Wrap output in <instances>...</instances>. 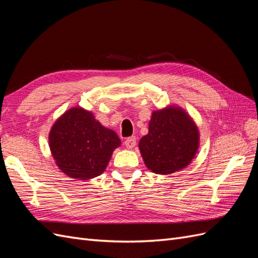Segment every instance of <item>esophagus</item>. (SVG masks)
Instances as JSON below:
<instances>
[{
  "label": "esophagus",
  "instance_id": "1",
  "mask_svg": "<svg viewBox=\"0 0 258 258\" xmlns=\"http://www.w3.org/2000/svg\"><path fill=\"white\" fill-rule=\"evenodd\" d=\"M137 144V139L136 137H130L128 139H126V141H124V145H126L127 148H134Z\"/></svg>",
  "mask_w": 258,
  "mask_h": 258
}]
</instances>
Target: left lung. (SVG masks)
Wrapping results in <instances>:
<instances>
[{"label":"left lung","mask_w":258,"mask_h":258,"mask_svg":"<svg viewBox=\"0 0 258 258\" xmlns=\"http://www.w3.org/2000/svg\"><path fill=\"white\" fill-rule=\"evenodd\" d=\"M197 124L182 107L168 105L154 111L148 134L139 142L145 166L156 174L167 175L189 165L199 148Z\"/></svg>","instance_id":"1"}]
</instances>
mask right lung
Listing matches in <instances>:
<instances>
[{
    "instance_id": "add662e5",
    "label": "right lung",
    "mask_w": 258,
    "mask_h": 258,
    "mask_svg": "<svg viewBox=\"0 0 258 258\" xmlns=\"http://www.w3.org/2000/svg\"><path fill=\"white\" fill-rule=\"evenodd\" d=\"M49 148L57 167L75 179H90L104 172L121 142L116 132L103 127L90 111L69 108L49 131Z\"/></svg>"
}]
</instances>
